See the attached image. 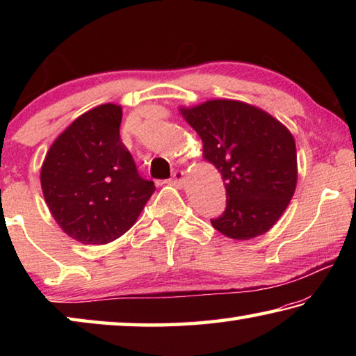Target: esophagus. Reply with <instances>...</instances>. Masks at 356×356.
<instances>
[{
  "label": "esophagus",
  "mask_w": 356,
  "mask_h": 356,
  "mask_svg": "<svg viewBox=\"0 0 356 356\" xmlns=\"http://www.w3.org/2000/svg\"><path fill=\"white\" fill-rule=\"evenodd\" d=\"M184 180H185V176H184V171L180 170H176L172 172V179H171V184L177 185V186H182L184 185Z\"/></svg>",
  "instance_id": "1"
}]
</instances>
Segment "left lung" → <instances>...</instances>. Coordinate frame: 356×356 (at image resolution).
<instances>
[{"mask_svg":"<svg viewBox=\"0 0 356 356\" xmlns=\"http://www.w3.org/2000/svg\"><path fill=\"white\" fill-rule=\"evenodd\" d=\"M204 143V159L226 182V209L210 220L236 240L265 234L289 206L297 185V150L284 125L256 106L210 100L182 110Z\"/></svg>","mask_w":356,"mask_h":356,"instance_id":"1","label":"left lung"}]
</instances>
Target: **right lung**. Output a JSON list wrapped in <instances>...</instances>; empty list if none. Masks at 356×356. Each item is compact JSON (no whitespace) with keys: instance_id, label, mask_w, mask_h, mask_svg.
<instances>
[{"instance_id":"1","label":"right lung","mask_w":356,"mask_h":356,"mask_svg":"<svg viewBox=\"0 0 356 356\" xmlns=\"http://www.w3.org/2000/svg\"><path fill=\"white\" fill-rule=\"evenodd\" d=\"M120 120L122 108L113 104L81 114L42 165V191L53 218L84 245H104L127 232L155 191L120 140Z\"/></svg>"}]
</instances>
